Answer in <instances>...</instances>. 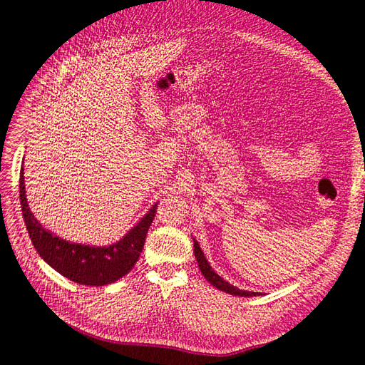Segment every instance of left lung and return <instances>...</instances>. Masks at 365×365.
<instances>
[{"label": "left lung", "instance_id": "1", "mask_svg": "<svg viewBox=\"0 0 365 365\" xmlns=\"http://www.w3.org/2000/svg\"><path fill=\"white\" fill-rule=\"evenodd\" d=\"M194 255H195V259L198 262L200 272H202L203 276L210 282V285H214L215 288H218L221 291L233 294V296H240V297H253V296H257V294H259V292H253V291H242V289H240L237 287L230 285L229 282H226L222 277H220L214 272L212 267L209 265V262H207V259L205 257L202 249H200V244L195 240H194Z\"/></svg>", "mask_w": 365, "mask_h": 365}]
</instances>
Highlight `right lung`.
I'll list each match as a JSON object with an SVG mask.
<instances>
[{"instance_id": "add662e5", "label": "right lung", "mask_w": 365, "mask_h": 365, "mask_svg": "<svg viewBox=\"0 0 365 365\" xmlns=\"http://www.w3.org/2000/svg\"><path fill=\"white\" fill-rule=\"evenodd\" d=\"M24 171V170H22ZM19 178V200L26 226L34 249L56 272L81 285L101 287L113 284L135 267L143 253L148 227L156 215L158 205L128 232L123 240L109 247H92L68 242L45 230L34 218L27 203L24 173Z\"/></svg>"}]
</instances>
